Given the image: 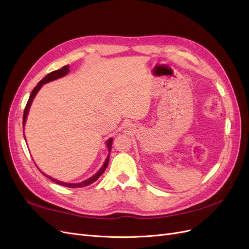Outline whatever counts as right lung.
I'll use <instances>...</instances> for the list:
<instances>
[{
    "label": "right lung",
    "instance_id": "right-lung-1",
    "mask_svg": "<svg viewBox=\"0 0 249 249\" xmlns=\"http://www.w3.org/2000/svg\"><path fill=\"white\" fill-rule=\"evenodd\" d=\"M69 71H70V65H65V66L62 67V69L50 72L49 74H47V76L44 77V78L38 83V84H37V86L32 90L31 94H30L28 103H27V105H26V108H25V111H24V116H22V125H25L26 119H27V115H28V112H29V108H30V106H31V104H32V102H33V99L35 97L36 93L38 92V90L41 88V86H42L43 84H46V83H48V82H51V81H53V80H56V79H59V78H61V77H64L65 74H66L67 72H69ZM112 141H113V139L110 138V139L108 140V142H107V146H108L109 152H111ZM108 164H109V156H108V158L106 159V161H105V163H104V165L102 166V168H101L99 171H97L93 177H91L90 178L84 180V182H81V183H78V184L63 183V182H60V180H57V179L53 178H51V177H49V176H46V175H44V173H43V175L46 176L48 178H50L51 180H53V182H55L56 184H58V185L65 186V187H69V188H82V187H86V186H88V185H91L92 183L95 182L96 179H99V178L104 173L105 169L107 168Z\"/></svg>",
    "mask_w": 249,
    "mask_h": 249
}]
</instances>
